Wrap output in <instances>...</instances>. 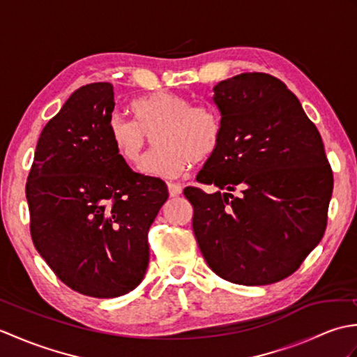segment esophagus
<instances>
[{"label":"esophagus","mask_w":357,"mask_h":357,"mask_svg":"<svg viewBox=\"0 0 357 357\" xmlns=\"http://www.w3.org/2000/svg\"><path fill=\"white\" fill-rule=\"evenodd\" d=\"M167 187H169V193L170 196H178L183 193V187H181V184H176V183H169L167 184Z\"/></svg>","instance_id":"34e87169"}]
</instances>
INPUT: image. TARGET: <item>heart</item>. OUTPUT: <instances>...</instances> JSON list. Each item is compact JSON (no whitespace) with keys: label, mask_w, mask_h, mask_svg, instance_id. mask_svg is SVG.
Listing matches in <instances>:
<instances>
[{"label":"heart","mask_w":357,"mask_h":357,"mask_svg":"<svg viewBox=\"0 0 357 357\" xmlns=\"http://www.w3.org/2000/svg\"><path fill=\"white\" fill-rule=\"evenodd\" d=\"M183 95L159 90L130 104L133 121L110 118L109 139L121 159L139 161L151 136L156 147L142 158L138 170L153 178L172 179L216 153L222 138V123L207 105H188Z\"/></svg>","instance_id":"obj_1"}]
</instances>
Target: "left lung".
I'll use <instances>...</instances> for the list:
<instances>
[{
    "mask_svg": "<svg viewBox=\"0 0 357 357\" xmlns=\"http://www.w3.org/2000/svg\"><path fill=\"white\" fill-rule=\"evenodd\" d=\"M211 101L222 138L185 187L193 231L219 278L268 285L299 268L327 227L333 173L324 142L298 98L267 73H241L218 82ZM236 185L243 190L233 197Z\"/></svg>",
    "mask_w": 357,
    "mask_h": 357,
    "instance_id": "8db88e82",
    "label": "left lung"
}]
</instances>
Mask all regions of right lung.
I'll use <instances>...</instances> for the list:
<instances>
[{
  "label": "right lung",
  "mask_w": 357,
  "mask_h": 357,
  "mask_svg": "<svg viewBox=\"0 0 357 357\" xmlns=\"http://www.w3.org/2000/svg\"><path fill=\"white\" fill-rule=\"evenodd\" d=\"M109 82L82 86L40 135L26 198L38 253L72 290L116 298L141 284L147 233L169 198L159 178L135 173L109 139Z\"/></svg>",
  "instance_id": "1"
}]
</instances>
